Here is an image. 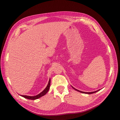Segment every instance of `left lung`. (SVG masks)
Returning a JSON list of instances; mask_svg holds the SVG:
<instances>
[{"instance_id":"1","label":"left lung","mask_w":120,"mask_h":120,"mask_svg":"<svg viewBox=\"0 0 120 120\" xmlns=\"http://www.w3.org/2000/svg\"><path fill=\"white\" fill-rule=\"evenodd\" d=\"M72 87L73 89H74L75 90H76V91H78V92H81V93H84V94H93V93H96V92H98V91L100 90V89H99V90H97V91H94V92H82V91H79V90H77V89L75 88L74 87H73L72 86Z\"/></svg>"}]
</instances>
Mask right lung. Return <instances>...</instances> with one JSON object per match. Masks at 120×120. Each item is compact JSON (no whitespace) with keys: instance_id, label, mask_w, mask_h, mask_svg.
Masks as SVG:
<instances>
[{"instance_id":"add662e5","label":"right lung","mask_w":120,"mask_h":120,"mask_svg":"<svg viewBox=\"0 0 120 120\" xmlns=\"http://www.w3.org/2000/svg\"><path fill=\"white\" fill-rule=\"evenodd\" d=\"M50 86V80L49 79L47 86L46 87V88L41 92V93H40L38 95L35 96H23V95H21V96L24 98H26L27 99H31V100H35L36 99H38V98H40V97L45 95L47 93V92L49 91V89Z\"/></svg>"}]
</instances>
